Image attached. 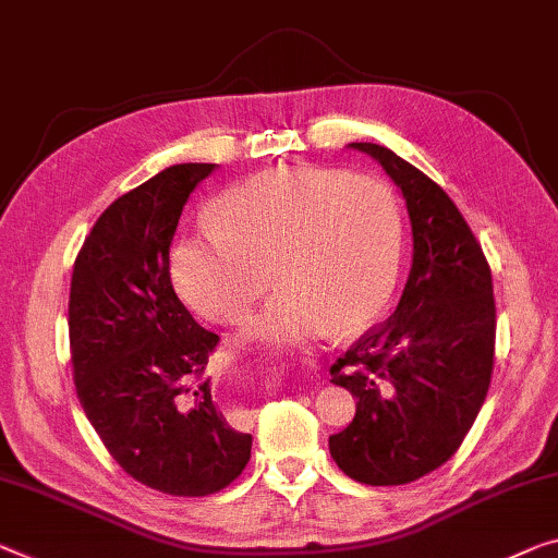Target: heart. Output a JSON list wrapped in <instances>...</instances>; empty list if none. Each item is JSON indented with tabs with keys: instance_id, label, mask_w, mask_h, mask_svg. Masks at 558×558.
I'll list each match as a JSON object with an SVG mask.
<instances>
[{
	"instance_id": "1",
	"label": "heart",
	"mask_w": 558,
	"mask_h": 558,
	"mask_svg": "<svg viewBox=\"0 0 558 558\" xmlns=\"http://www.w3.org/2000/svg\"><path fill=\"white\" fill-rule=\"evenodd\" d=\"M209 234L171 252L179 296L202 316L234 324L279 289L244 339L306 344L337 327L356 331L387 312L399 284V207L381 182L339 169L259 171L214 202Z\"/></svg>"
}]
</instances>
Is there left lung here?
Here are the masks:
<instances>
[{
  "label": "left lung",
  "instance_id": "1",
  "mask_svg": "<svg viewBox=\"0 0 558 558\" xmlns=\"http://www.w3.org/2000/svg\"><path fill=\"white\" fill-rule=\"evenodd\" d=\"M407 199L414 259L397 312L331 366L356 399L344 432L329 436L337 466L359 484L399 486L439 469L461 447L494 368L492 269L457 204L424 171L372 142Z\"/></svg>",
  "mask_w": 558,
  "mask_h": 558
}]
</instances>
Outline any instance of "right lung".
Returning a JSON list of instances; mask_svg holds the SVG:
<instances>
[{"mask_svg": "<svg viewBox=\"0 0 558 558\" xmlns=\"http://www.w3.org/2000/svg\"><path fill=\"white\" fill-rule=\"evenodd\" d=\"M217 165H174L111 202L76 254L70 289L74 387L111 459L171 496L227 488L252 457L199 381L219 337L169 277V246L194 186Z\"/></svg>", "mask_w": 558, "mask_h": 558, "instance_id": "right-lung-1", "label": "right lung"}]
</instances>
